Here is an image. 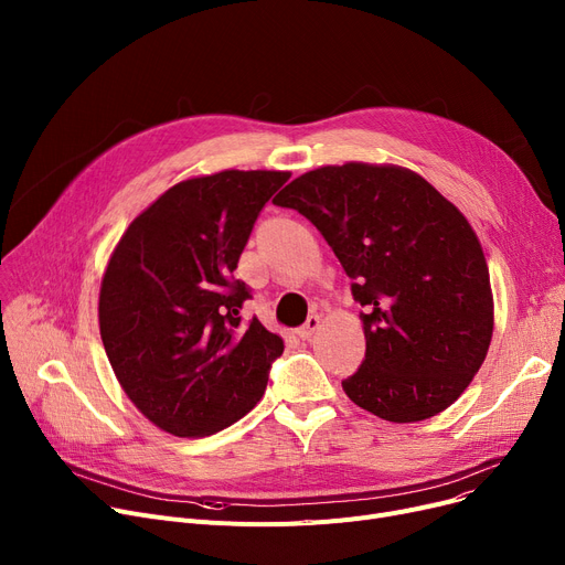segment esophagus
Instances as JSON below:
<instances>
[{
  "instance_id": "34e87169",
  "label": "esophagus",
  "mask_w": 565,
  "mask_h": 565,
  "mask_svg": "<svg viewBox=\"0 0 565 565\" xmlns=\"http://www.w3.org/2000/svg\"><path fill=\"white\" fill-rule=\"evenodd\" d=\"M318 328H320V316L311 313V316L307 318V322L300 328V337H302V339H311Z\"/></svg>"
}]
</instances>
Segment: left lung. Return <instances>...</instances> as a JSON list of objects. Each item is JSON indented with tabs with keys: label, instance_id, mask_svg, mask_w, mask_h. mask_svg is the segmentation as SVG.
I'll return each instance as SVG.
<instances>
[{
	"label": "left lung",
	"instance_id": "obj_1",
	"mask_svg": "<svg viewBox=\"0 0 565 565\" xmlns=\"http://www.w3.org/2000/svg\"><path fill=\"white\" fill-rule=\"evenodd\" d=\"M320 233L364 307L366 360L343 380L375 417H435L469 387L492 341L483 247L467 217L426 178L396 164H328L275 199Z\"/></svg>",
	"mask_w": 565,
	"mask_h": 565
}]
</instances>
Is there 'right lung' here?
<instances>
[{"label":"right lung","mask_w":565,"mask_h":565,"mask_svg":"<svg viewBox=\"0 0 565 565\" xmlns=\"http://www.w3.org/2000/svg\"><path fill=\"white\" fill-rule=\"evenodd\" d=\"M288 171L224 169L175 183L139 213L105 267L98 322L114 375L143 417L205 437L260 401L284 339L233 279L263 205Z\"/></svg>","instance_id":"add662e5"}]
</instances>
